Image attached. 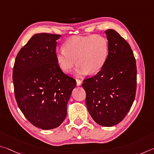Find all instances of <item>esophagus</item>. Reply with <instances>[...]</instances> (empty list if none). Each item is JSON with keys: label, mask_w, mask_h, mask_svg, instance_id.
Returning a JSON list of instances; mask_svg holds the SVG:
<instances>
[{"label": "esophagus", "mask_w": 154, "mask_h": 154, "mask_svg": "<svg viewBox=\"0 0 154 154\" xmlns=\"http://www.w3.org/2000/svg\"><path fill=\"white\" fill-rule=\"evenodd\" d=\"M75 80H76V84L78 86H80L82 85V81L79 79H75Z\"/></svg>", "instance_id": "esophagus-1"}]
</instances>
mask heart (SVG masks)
I'll list each match as a JSON object with an SVG mask.
<instances>
[{"label":"heart","instance_id":"obj_1","mask_svg":"<svg viewBox=\"0 0 154 154\" xmlns=\"http://www.w3.org/2000/svg\"><path fill=\"white\" fill-rule=\"evenodd\" d=\"M109 52V42L103 36H75L64 42L63 49L56 51L55 59L59 68L65 73L72 71L76 59L75 72L78 75H85L89 72L95 74L106 64Z\"/></svg>","mask_w":154,"mask_h":154}]
</instances>
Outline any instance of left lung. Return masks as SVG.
<instances>
[{
    "mask_svg": "<svg viewBox=\"0 0 154 154\" xmlns=\"http://www.w3.org/2000/svg\"><path fill=\"white\" fill-rule=\"evenodd\" d=\"M109 45L108 58L97 74L83 80L86 105L99 125L120 123L131 109L137 90V66L133 51L114 29L106 31Z\"/></svg>",
    "mask_w": 154,
    "mask_h": 154,
    "instance_id": "8db88e82",
    "label": "left lung"
}]
</instances>
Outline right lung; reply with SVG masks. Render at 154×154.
<instances>
[{
    "label": "right lung",
    "instance_id": "obj_1",
    "mask_svg": "<svg viewBox=\"0 0 154 154\" xmlns=\"http://www.w3.org/2000/svg\"><path fill=\"white\" fill-rule=\"evenodd\" d=\"M61 35H34L19 51L13 69L15 97L24 116L37 128L58 127L67 115V104L75 80L62 72L55 59Z\"/></svg>",
    "mask_w": 154,
    "mask_h": 154
}]
</instances>
